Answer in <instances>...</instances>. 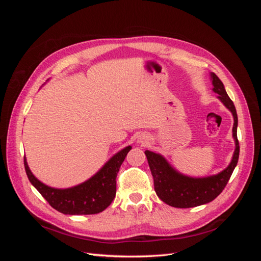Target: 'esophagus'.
I'll list each match as a JSON object with an SVG mask.
<instances>
[{
    "label": "esophagus",
    "instance_id": "esophagus-1",
    "mask_svg": "<svg viewBox=\"0 0 261 261\" xmlns=\"http://www.w3.org/2000/svg\"><path fill=\"white\" fill-rule=\"evenodd\" d=\"M143 143H144V141H143Z\"/></svg>",
    "mask_w": 261,
    "mask_h": 261
}]
</instances>
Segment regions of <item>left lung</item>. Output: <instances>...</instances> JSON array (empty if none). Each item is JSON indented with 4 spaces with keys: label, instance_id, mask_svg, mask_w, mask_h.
<instances>
[{
    "label": "left lung",
    "instance_id": "1",
    "mask_svg": "<svg viewBox=\"0 0 261 261\" xmlns=\"http://www.w3.org/2000/svg\"><path fill=\"white\" fill-rule=\"evenodd\" d=\"M212 90L218 93L220 101L230 110L233 117V138L235 150L231 163L219 174L207 177H191L180 174L165 158L159 153L146 150L145 153L149 163L150 171L153 176L154 191L159 198L169 206L175 208H193L208 203L216 199L222 193L238 164L240 155V145L238 139V114L233 101L227 96L223 83L215 74L211 73Z\"/></svg>",
    "mask_w": 261,
    "mask_h": 261
}]
</instances>
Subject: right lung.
Listing matches in <instances>:
<instances>
[{"mask_svg":"<svg viewBox=\"0 0 261 261\" xmlns=\"http://www.w3.org/2000/svg\"><path fill=\"white\" fill-rule=\"evenodd\" d=\"M130 149L132 147L127 146L115 153L88 180L64 189L53 188L41 183L31 173L26 156H23V164L30 183L52 208L64 215H96L107 209L113 201L116 194L117 172Z\"/></svg>","mask_w":261,"mask_h":261,"instance_id":"add662e5","label":"right lung"}]
</instances>
